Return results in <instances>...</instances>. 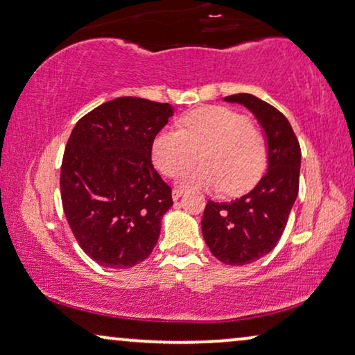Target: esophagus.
Instances as JSON below:
<instances>
[{"label": "esophagus", "instance_id": "34e87169", "mask_svg": "<svg viewBox=\"0 0 355 355\" xmlns=\"http://www.w3.org/2000/svg\"><path fill=\"white\" fill-rule=\"evenodd\" d=\"M182 195H183V190H180V188H173V190H172V198H173V201H178V200H180Z\"/></svg>", "mask_w": 355, "mask_h": 355}]
</instances>
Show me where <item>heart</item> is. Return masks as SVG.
Returning a JSON list of instances; mask_svg holds the SVG:
<instances>
[{
  "label": "heart",
  "instance_id": "1",
  "mask_svg": "<svg viewBox=\"0 0 355 355\" xmlns=\"http://www.w3.org/2000/svg\"><path fill=\"white\" fill-rule=\"evenodd\" d=\"M200 151L202 164L187 168L178 185L239 195L252 188L266 168L263 135L248 118L225 107H202L182 118V130L165 128L153 141V160L168 177L180 173Z\"/></svg>",
  "mask_w": 355,
  "mask_h": 355
}]
</instances>
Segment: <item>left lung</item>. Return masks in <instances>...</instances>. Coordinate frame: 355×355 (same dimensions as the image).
<instances>
[{
	"mask_svg": "<svg viewBox=\"0 0 355 355\" xmlns=\"http://www.w3.org/2000/svg\"><path fill=\"white\" fill-rule=\"evenodd\" d=\"M248 108L261 126L268 168L252 191L237 200L207 201L201 229L211 253L225 264H248L279 242L299 195L300 144L282 113L252 94L224 97Z\"/></svg>",
	"mask_w": 355,
	"mask_h": 355,
	"instance_id": "left-lung-1",
	"label": "left lung"
}]
</instances>
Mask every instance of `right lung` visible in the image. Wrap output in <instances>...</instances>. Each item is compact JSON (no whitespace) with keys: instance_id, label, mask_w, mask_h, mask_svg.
Here are the masks:
<instances>
[{"instance_id":"obj_1","label":"right lung","mask_w":355,"mask_h":355,"mask_svg":"<svg viewBox=\"0 0 355 355\" xmlns=\"http://www.w3.org/2000/svg\"><path fill=\"white\" fill-rule=\"evenodd\" d=\"M173 116L168 103L118 97L76 123L61 164L63 211L79 247L105 268L144 261L172 207L150 149Z\"/></svg>"}]
</instances>
